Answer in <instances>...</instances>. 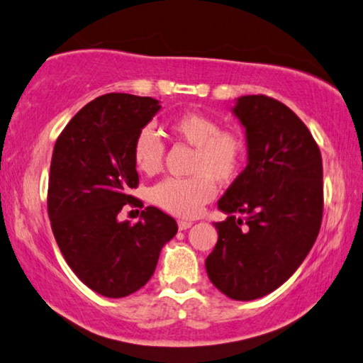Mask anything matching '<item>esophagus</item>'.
<instances>
[{"label":"esophagus","mask_w":363,"mask_h":363,"mask_svg":"<svg viewBox=\"0 0 363 363\" xmlns=\"http://www.w3.org/2000/svg\"><path fill=\"white\" fill-rule=\"evenodd\" d=\"M192 220H184V219H181V220H177V227H179V230H187V229H190V227H192Z\"/></svg>","instance_id":"esophagus-1"}]
</instances>
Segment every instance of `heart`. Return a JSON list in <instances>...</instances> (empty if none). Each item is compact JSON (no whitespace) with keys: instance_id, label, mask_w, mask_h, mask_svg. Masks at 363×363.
I'll list each match as a JSON object with an SVG mask.
<instances>
[{"instance_id":"heart-1","label":"heart","mask_w":363,"mask_h":363,"mask_svg":"<svg viewBox=\"0 0 363 363\" xmlns=\"http://www.w3.org/2000/svg\"><path fill=\"white\" fill-rule=\"evenodd\" d=\"M176 139L195 147L187 179H164L150 192V200L163 211L179 218H194L216 194L214 181L229 184L240 174L247 143L238 131L220 130L219 120L211 115L187 110L168 121ZM164 147L157 134L144 128L133 145L134 167L139 173L157 174L163 163Z\"/></svg>"}]
</instances>
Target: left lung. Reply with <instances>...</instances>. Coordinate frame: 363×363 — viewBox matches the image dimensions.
Segmentation results:
<instances>
[{
  "label": "left lung",
  "instance_id": "1",
  "mask_svg": "<svg viewBox=\"0 0 363 363\" xmlns=\"http://www.w3.org/2000/svg\"><path fill=\"white\" fill-rule=\"evenodd\" d=\"M232 113L245 128L248 163L218 201L227 219L213 223L219 237L205 266L220 293L253 301L285 284L315 242L322 155L298 115L272 97H238Z\"/></svg>",
  "mask_w": 363,
  "mask_h": 363
}]
</instances>
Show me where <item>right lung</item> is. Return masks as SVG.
<instances>
[{"label": "right lung", "instance_id": "obj_1", "mask_svg": "<svg viewBox=\"0 0 363 363\" xmlns=\"http://www.w3.org/2000/svg\"><path fill=\"white\" fill-rule=\"evenodd\" d=\"M162 106L152 97L112 93L73 116L56 140L49 171L52 233L77 277L106 298H125L155 272L176 220L155 206L136 224L118 220L139 176L133 160L138 134Z\"/></svg>", "mask_w": 363, "mask_h": 363}]
</instances>
